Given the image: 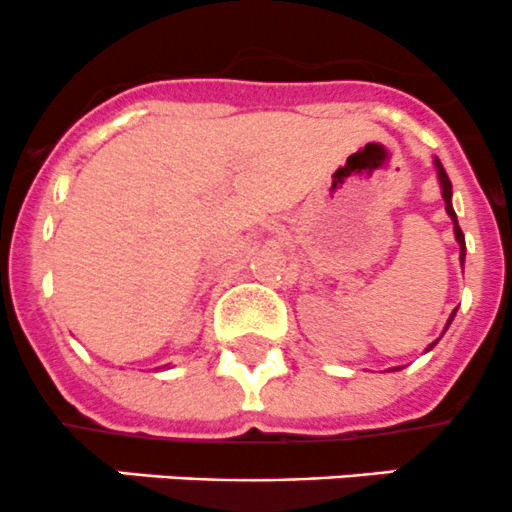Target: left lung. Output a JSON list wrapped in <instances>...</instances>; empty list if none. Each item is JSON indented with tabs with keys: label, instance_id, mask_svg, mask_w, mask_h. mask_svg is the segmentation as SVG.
<instances>
[{
	"label": "left lung",
	"instance_id": "obj_1",
	"mask_svg": "<svg viewBox=\"0 0 512 512\" xmlns=\"http://www.w3.org/2000/svg\"><path fill=\"white\" fill-rule=\"evenodd\" d=\"M433 165H436L438 183H441V195H443V203H446V213H448V218L453 220V232H456V240H458V245H461V265H463V262H466V237H463V230H461V225H458V218H456V210H453V205H451L453 185H451V180H448L446 170H443L441 160L436 158V160H433ZM453 317H456V309H453V314H451V317H448V324L453 322ZM448 324H446V329H448ZM446 329H443V332H446ZM436 344H438V339L433 344H428L426 352H431V349L436 347ZM391 371H399V366H396V369H391Z\"/></svg>",
	"mask_w": 512,
	"mask_h": 512
}]
</instances>
